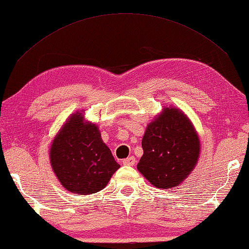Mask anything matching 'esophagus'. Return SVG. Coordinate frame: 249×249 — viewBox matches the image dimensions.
Segmentation results:
<instances>
[{"mask_svg": "<svg viewBox=\"0 0 249 249\" xmlns=\"http://www.w3.org/2000/svg\"><path fill=\"white\" fill-rule=\"evenodd\" d=\"M122 163H124V165H134L136 164V159H134V157H129L127 159H124Z\"/></svg>", "mask_w": 249, "mask_h": 249, "instance_id": "34e87169", "label": "esophagus"}]
</instances>
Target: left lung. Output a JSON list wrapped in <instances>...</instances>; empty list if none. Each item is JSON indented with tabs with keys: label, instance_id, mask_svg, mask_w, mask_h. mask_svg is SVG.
Listing matches in <instances>:
<instances>
[{
	"label": "left lung",
	"instance_id": "1",
	"mask_svg": "<svg viewBox=\"0 0 249 249\" xmlns=\"http://www.w3.org/2000/svg\"><path fill=\"white\" fill-rule=\"evenodd\" d=\"M143 156L138 170L159 189L177 186L196 164L199 141L186 116L175 108H165L145 130Z\"/></svg>",
	"mask_w": 249,
	"mask_h": 249
}]
</instances>
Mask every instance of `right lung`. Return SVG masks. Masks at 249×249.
Masks as SVG:
<instances>
[{
  "label": "right lung",
  "instance_id": "obj_1",
  "mask_svg": "<svg viewBox=\"0 0 249 249\" xmlns=\"http://www.w3.org/2000/svg\"><path fill=\"white\" fill-rule=\"evenodd\" d=\"M51 163L65 189L83 195L103 190L120 168L97 125L84 122L81 113L71 116L57 134L51 148Z\"/></svg>",
  "mask_w": 249,
  "mask_h": 249
}]
</instances>
